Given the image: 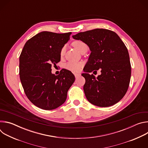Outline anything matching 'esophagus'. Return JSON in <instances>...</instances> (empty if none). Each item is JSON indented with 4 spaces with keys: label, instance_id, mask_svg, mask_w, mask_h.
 <instances>
[{
    "label": "esophagus",
    "instance_id": "obj_1",
    "mask_svg": "<svg viewBox=\"0 0 148 148\" xmlns=\"http://www.w3.org/2000/svg\"><path fill=\"white\" fill-rule=\"evenodd\" d=\"M80 74H78V73H75L74 74V75H75V77L76 78H77L78 77H79V76H80Z\"/></svg>",
    "mask_w": 148,
    "mask_h": 148
}]
</instances>
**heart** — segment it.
<instances>
[{
    "label": "heart",
    "instance_id": "b5f03b06",
    "mask_svg": "<svg viewBox=\"0 0 148 148\" xmlns=\"http://www.w3.org/2000/svg\"><path fill=\"white\" fill-rule=\"evenodd\" d=\"M73 46L76 49L79 53H81L84 50H88V47L87 45L82 40H75L72 43ZM66 53V47L63 46L60 50V56H64ZM82 66V63L81 62H75V61H70L66 66L67 69L73 71V72H78L81 69Z\"/></svg>",
    "mask_w": 148,
    "mask_h": 148
}]
</instances>
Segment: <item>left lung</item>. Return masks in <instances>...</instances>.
<instances>
[{
	"label": "left lung",
	"instance_id": "obj_1",
	"mask_svg": "<svg viewBox=\"0 0 148 148\" xmlns=\"http://www.w3.org/2000/svg\"><path fill=\"white\" fill-rule=\"evenodd\" d=\"M73 38L83 41L91 51L81 75L85 78L83 89L88 101L100 107L118 102L129 87L131 66L128 51L114 32L95 29L80 32ZM99 69L101 74L95 78L89 73ZM94 71V72H95Z\"/></svg>",
	"mask_w": 148,
	"mask_h": 148
}]
</instances>
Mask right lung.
Instances as JSON below:
<instances>
[{
    "mask_svg": "<svg viewBox=\"0 0 148 148\" xmlns=\"http://www.w3.org/2000/svg\"><path fill=\"white\" fill-rule=\"evenodd\" d=\"M71 34L40 32L26 42L20 54L21 83L28 99L41 109L51 110L64 103L75 81L70 71L63 69L55 75L51 69L60 62L61 49Z\"/></svg>",
    "mask_w": 148,
    "mask_h": 148,
    "instance_id": "obj_1",
    "label": "right lung"
}]
</instances>
